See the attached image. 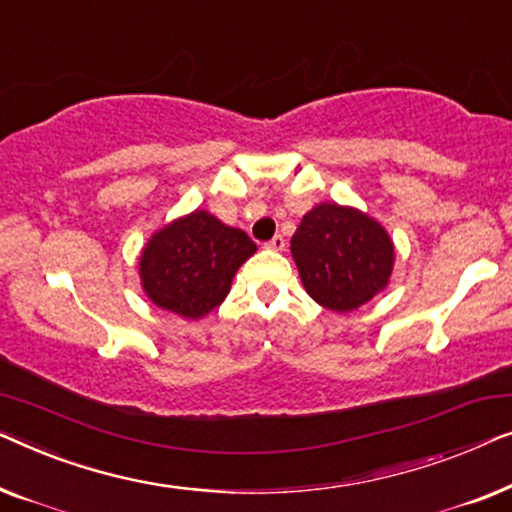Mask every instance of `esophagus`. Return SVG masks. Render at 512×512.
Here are the masks:
<instances>
[{
  "label": "esophagus",
  "instance_id": "obj_1",
  "mask_svg": "<svg viewBox=\"0 0 512 512\" xmlns=\"http://www.w3.org/2000/svg\"><path fill=\"white\" fill-rule=\"evenodd\" d=\"M264 248H269V250H283V248H285V239H283V236H280V234H276L269 243H264Z\"/></svg>",
  "mask_w": 512,
  "mask_h": 512
}]
</instances>
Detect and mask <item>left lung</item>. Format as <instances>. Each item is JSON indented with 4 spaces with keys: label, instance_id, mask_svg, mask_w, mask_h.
Listing matches in <instances>:
<instances>
[{
    "label": "left lung",
    "instance_id": "obj_1",
    "mask_svg": "<svg viewBox=\"0 0 512 512\" xmlns=\"http://www.w3.org/2000/svg\"><path fill=\"white\" fill-rule=\"evenodd\" d=\"M290 250L308 297L334 313L357 311L390 285L394 243L376 218L355 206H313Z\"/></svg>",
    "mask_w": 512,
    "mask_h": 512
}]
</instances>
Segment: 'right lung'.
<instances>
[{"label": "right lung", "instance_id": "add662e5", "mask_svg": "<svg viewBox=\"0 0 512 512\" xmlns=\"http://www.w3.org/2000/svg\"><path fill=\"white\" fill-rule=\"evenodd\" d=\"M255 250L243 229L197 208L150 236L139 255L141 287L162 311L199 320L225 301L236 271Z\"/></svg>", "mask_w": 512, "mask_h": 512}]
</instances>
